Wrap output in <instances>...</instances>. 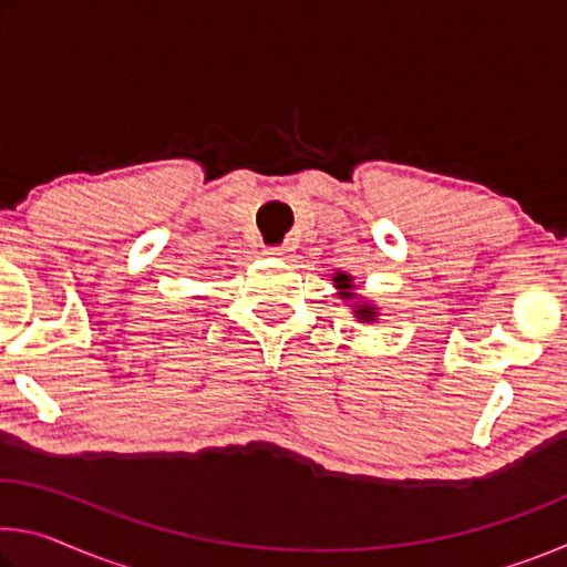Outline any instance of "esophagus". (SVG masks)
Listing matches in <instances>:
<instances>
[{"label":"esophagus","mask_w":567,"mask_h":567,"mask_svg":"<svg viewBox=\"0 0 567 567\" xmlns=\"http://www.w3.org/2000/svg\"><path fill=\"white\" fill-rule=\"evenodd\" d=\"M287 252H290L287 247H270V249H267V255H275V257H285Z\"/></svg>","instance_id":"obj_1"}]
</instances>
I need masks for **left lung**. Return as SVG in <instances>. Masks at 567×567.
I'll return each mask as SVG.
<instances>
[{"label": "left lung", "instance_id": "left-lung-1", "mask_svg": "<svg viewBox=\"0 0 567 567\" xmlns=\"http://www.w3.org/2000/svg\"><path fill=\"white\" fill-rule=\"evenodd\" d=\"M334 287H338V295L342 297V300H360L350 305L352 307V315L358 318L360 322H375L380 318V307H375L372 302L364 300V297H358L352 290H354V282H352V275H340L334 277Z\"/></svg>", "mask_w": 567, "mask_h": 567}]
</instances>
